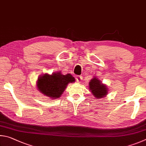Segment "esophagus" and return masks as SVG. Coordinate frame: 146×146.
I'll list each match as a JSON object with an SVG mask.
<instances>
[{
    "label": "esophagus",
    "mask_w": 146,
    "mask_h": 146,
    "mask_svg": "<svg viewBox=\"0 0 146 146\" xmlns=\"http://www.w3.org/2000/svg\"><path fill=\"white\" fill-rule=\"evenodd\" d=\"M76 80L78 81V82H80V81H81V80H82V77H81V76H78L76 78Z\"/></svg>",
    "instance_id": "1"
}]
</instances>
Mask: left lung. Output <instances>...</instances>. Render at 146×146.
<instances>
[{"mask_svg":"<svg viewBox=\"0 0 146 146\" xmlns=\"http://www.w3.org/2000/svg\"><path fill=\"white\" fill-rule=\"evenodd\" d=\"M89 88L93 96L98 99L104 98L108 94V88L98 78H94L89 83Z\"/></svg>","mask_w":146,"mask_h":146,"instance_id":"obj_1","label":"left lung"}]
</instances>
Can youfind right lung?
Returning <instances> with one entry per match:
<instances>
[{"instance_id":"right-lung-1","label":"right lung","mask_w":146,"mask_h":146,"mask_svg":"<svg viewBox=\"0 0 146 146\" xmlns=\"http://www.w3.org/2000/svg\"><path fill=\"white\" fill-rule=\"evenodd\" d=\"M75 81L70 74L63 75L61 72L52 73L51 75L45 74L38 79L37 88L43 95L52 99L59 98L62 95L68 83Z\"/></svg>"}]
</instances>
